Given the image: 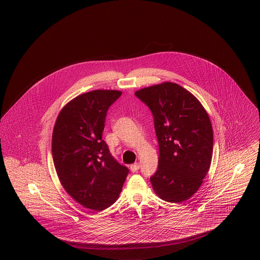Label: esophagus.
Returning a JSON list of instances; mask_svg holds the SVG:
<instances>
[{
  "label": "esophagus",
  "mask_w": 260,
  "mask_h": 260,
  "mask_svg": "<svg viewBox=\"0 0 260 260\" xmlns=\"http://www.w3.org/2000/svg\"><path fill=\"white\" fill-rule=\"evenodd\" d=\"M129 169H131V171H132L133 173H136V172H137V171L139 170V164H138V162H136V164L131 165Z\"/></svg>",
  "instance_id": "34e87169"
}]
</instances>
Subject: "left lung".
<instances>
[{
    "mask_svg": "<svg viewBox=\"0 0 260 260\" xmlns=\"http://www.w3.org/2000/svg\"><path fill=\"white\" fill-rule=\"evenodd\" d=\"M135 94L152 112L159 142V166L150 177L152 187L166 202H184L198 191L210 170V117L198 99L175 83L144 87Z\"/></svg>",
    "mask_w": 260,
    "mask_h": 260,
    "instance_id": "1",
    "label": "left lung"
}]
</instances>
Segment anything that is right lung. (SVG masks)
<instances>
[{"label":"right lung","instance_id":"1","mask_svg":"<svg viewBox=\"0 0 260 260\" xmlns=\"http://www.w3.org/2000/svg\"><path fill=\"white\" fill-rule=\"evenodd\" d=\"M121 94L110 89L83 93L62 108L53 127L51 152L60 183L76 202L93 211L117 201L129 172L102 139L107 111Z\"/></svg>","mask_w":260,"mask_h":260}]
</instances>
